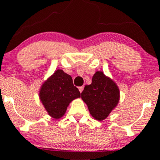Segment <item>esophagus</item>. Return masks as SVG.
Returning a JSON list of instances; mask_svg holds the SVG:
<instances>
[{
  "label": "esophagus",
  "instance_id": "1",
  "mask_svg": "<svg viewBox=\"0 0 160 160\" xmlns=\"http://www.w3.org/2000/svg\"><path fill=\"white\" fill-rule=\"evenodd\" d=\"M83 86H80V87H79V90H80V92H82V90H83Z\"/></svg>",
  "mask_w": 160,
  "mask_h": 160
}]
</instances>
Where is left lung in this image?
<instances>
[{
  "label": "left lung",
  "instance_id": "left-lung-1",
  "mask_svg": "<svg viewBox=\"0 0 160 160\" xmlns=\"http://www.w3.org/2000/svg\"><path fill=\"white\" fill-rule=\"evenodd\" d=\"M81 98L87 104L91 115L99 121L107 118L120 100V90L111 79L97 71L90 85H86Z\"/></svg>",
  "mask_w": 160,
  "mask_h": 160
}]
</instances>
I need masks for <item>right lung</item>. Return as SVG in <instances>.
<instances>
[{
  "mask_svg": "<svg viewBox=\"0 0 160 160\" xmlns=\"http://www.w3.org/2000/svg\"><path fill=\"white\" fill-rule=\"evenodd\" d=\"M39 95L49 115L55 119L61 118L70 102L80 97V91L73 84L71 77L62 70H57L44 82Z\"/></svg>",
  "mask_w": 160,
  "mask_h": 160,
  "instance_id": "add662e5",
  "label": "right lung"
}]
</instances>
